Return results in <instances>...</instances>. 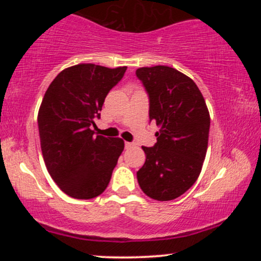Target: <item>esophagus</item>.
Listing matches in <instances>:
<instances>
[{
	"label": "esophagus",
	"instance_id": "esophagus-1",
	"mask_svg": "<svg viewBox=\"0 0 261 261\" xmlns=\"http://www.w3.org/2000/svg\"><path fill=\"white\" fill-rule=\"evenodd\" d=\"M135 146V143H133V142H125V147L126 148H131V147H134Z\"/></svg>",
	"mask_w": 261,
	"mask_h": 261
}]
</instances>
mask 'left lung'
I'll return each mask as SVG.
<instances>
[{"mask_svg": "<svg viewBox=\"0 0 261 261\" xmlns=\"http://www.w3.org/2000/svg\"><path fill=\"white\" fill-rule=\"evenodd\" d=\"M136 76L149 97V120H154L153 147H142L140 188L158 201H169L189 190L199 178L206 157L210 113L201 92L187 74L168 66L141 67Z\"/></svg>", "mask_w": 261, "mask_h": 261, "instance_id": "obj_1", "label": "left lung"}]
</instances>
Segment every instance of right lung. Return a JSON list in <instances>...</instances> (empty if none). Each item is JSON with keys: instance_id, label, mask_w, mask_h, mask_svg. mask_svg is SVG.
Listing matches in <instances>:
<instances>
[{"instance_id": "1", "label": "right lung", "mask_w": 261, "mask_h": 261, "mask_svg": "<svg viewBox=\"0 0 261 261\" xmlns=\"http://www.w3.org/2000/svg\"><path fill=\"white\" fill-rule=\"evenodd\" d=\"M126 68L71 66L45 92L38 113L43 158L54 181L73 199L100 195L124 151L120 137L94 136L91 126L100 118L107 94Z\"/></svg>"}]
</instances>
